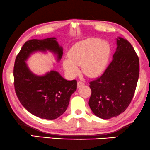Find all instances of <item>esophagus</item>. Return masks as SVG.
I'll return each mask as SVG.
<instances>
[{"instance_id":"obj_1","label":"esophagus","mask_w":150,"mask_h":150,"mask_svg":"<svg viewBox=\"0 0 150 150\" xmlns=\"http://www.w3.org/2000/svg\"><path fill=\"white\" fill-rule=\"evenodd\" d=\"M84 85V83L83 82H82L81 81H77V88H80L81 86H83Z\"/></svg>"}]
</instances>
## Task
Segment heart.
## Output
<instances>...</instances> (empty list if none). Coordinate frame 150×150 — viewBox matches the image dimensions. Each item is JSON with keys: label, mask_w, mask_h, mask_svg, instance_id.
<instances>
[{"label": "heart", "mask_w": 150, "mask_h": 150, "mask_svg": "<svg viewBox=\"0 0 150 150\" xmlns=\"http://www.w3.org/2000/svg\"><path fill=\"white\" fill-rule=\"evenodd\" d=\"M110 55V45L106 41L91 37L75 43L68 53L69 58L63 61L67 73L75 76L79 73V65L88 77H96L105 70Z\"/></svg>", "instance_id": "b5f03b06"}]
</instances>
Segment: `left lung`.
Returning <instances> with one entry per match:
<instances>
[{"instance_id":"8db88e82","label":"left lung","mask_w":150,"mask_h":150,"mask_svg":"<svg viewBox=\"0 0 150 150\" xmlns=\"http://www.w3.org/2000/svg\"><path fill=\"white\" fill-rule=\"evenodd\" d=\"M117 49L105 72L90 82L89 106L102 119H110L123 113L130 105L139 76V60L127 40L117 39Z\"/></svg>"}]
</instances>
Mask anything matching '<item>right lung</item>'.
I'll use <instances>...</instances> for the list:
<instances>
[{
	"label": "right lung",
	"mask_w": 150,
	"mask_h": 150,
	"mask_svg": "<svg viewBox=\"0 0 150 150\" xmlns=\"http://www.w3.org/2000/svg\"><path fill=\"white\" fill-rule=\"evenodd\" d=\"M50 50L62 58V48L56 38L26 41L17 55L13 68L14 87L23 107L33 115L46 120H54L64 113L71 94L77 90V81H67L58 72L51 71L43 76L31 72L25 61L36 51Z\"/></svg>",
	"instance_id": "1"
}]
</instances>
